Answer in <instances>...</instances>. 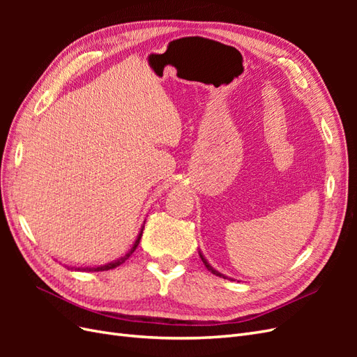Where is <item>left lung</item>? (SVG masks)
I'll return each mask as SVG.
<instances>
[{
    "label": "left lung",
    "instance_id": "8db88e82",
    "mask_svg": "<svg viewBox=\"0 0 357 357\" xmlns=\"http://www.w3.org/2000/svg\"><path fill=\"white\" fill-rule=\"evenodd\" d=\"M199 256H201V259H202V262H204V265H205V266H207V269H208V271H211V273H213V274H215V275H219V277H223V278H226V277H225L223 274H220L219 271H215V269H213V268L210 266V264H208L207 261H205V257L202 256V253H201V252H199Z\"/></svg>",
    "mask_w": 357,
    "mask_h": 357
}]
</instances>
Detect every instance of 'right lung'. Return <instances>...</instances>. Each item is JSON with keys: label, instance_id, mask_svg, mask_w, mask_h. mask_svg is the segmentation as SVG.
<instances>
[{"label": "right lung", "instance_id": "right-lung-1", "mask_svg": "<svg viewBox=\"0 0 357 357\" xmlns=\"http://www.w3.org/2000/svg\"><path fill=\"white\" fill-rule=\"evenodd\" d=\"M143 229H144V226L142 228V231H139V234H138V236H137V240H135V243H134V245H132V248L131 250H129L123 257H121V259H117V261H114V262H110V264H107V265H102V266H95V268H83L84 271H109V269H113V268H116V266H119V265H122L126 259L131 256L132 253H134V250L137 248V245H138V243H139V240H142V235H143ZM80 269V268H79Z\"/></svg>", "mask_w": 357, "mask_h": 357}]
</instances>
